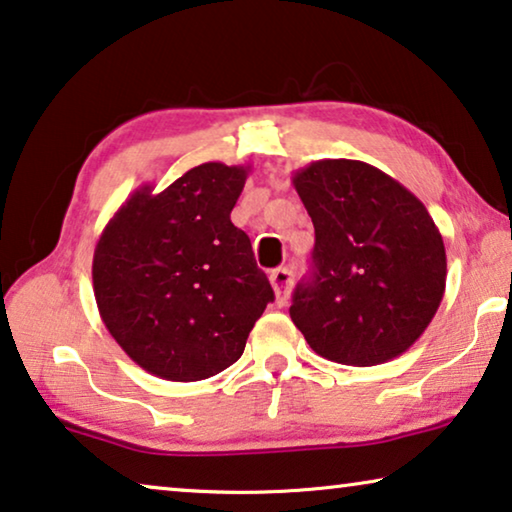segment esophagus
I'll use <instances>...</instances> for the list:
<instances>
[{
  "label": "esophagus",
  "instance_id": "1",
  "mask_svg": "<svg viewBox=\"0 0 512 512\" xmlns=\"http://www.w3.org/2000/svg\"><path fill=\"white\" fill-rule=\"evenodd\" d=\"M270 284L274 288V295H277V305H286L288 293H291L293 286V272L288 268H277L270 274Z\"/></svg>",
  "mask_w": 512,
  "mask_h": 512
}]
</instances>
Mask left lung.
Returning <instances> with one entry per match:
<instances>
[{
    "label": "left lung",
    "mask_w": 512,
    "mask_h": 512,
    "mask_svg": "<svg viewBox=\"0 0 512 512\" xmlns=\"http://www.w3.org/2000/svg\"><path fill=\"white\" fill-rule=\"evenodd\" d=\"M314 224V270L293 293L291 318L332 362L372 367L416 344L446 291V247L409 189L355 159L295 170Z\"/></svg>",
    "instance_id": "obj_1"
}]
</instances>
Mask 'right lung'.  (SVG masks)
<instances>
[{"instance_id": "right-lung-1", "label": "right lung", "mask_w": 512, "mask_h": 512, "mask_svg": "<svg viewBox=\"0 0 512 512\" xmlns=\"http://www.w3.org/2000/svg\"><path fill=\"white\" fill-rule=\"evenodd\" d=\"M249 166L207 161L164 191L143 184L103 228L92 281L101 321L159 379L203 381L240 358L274 300L231 210Z\"/></svg>"}]
</instances>
